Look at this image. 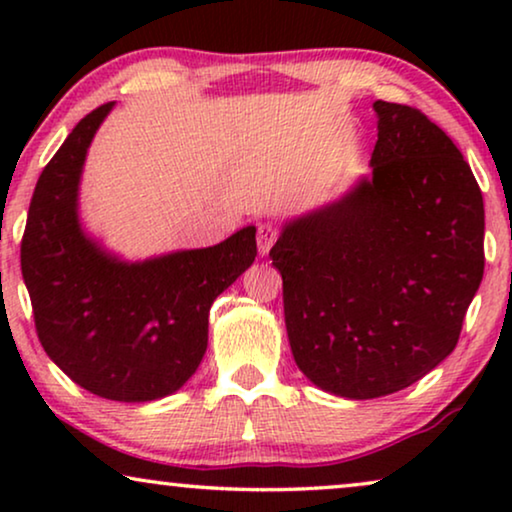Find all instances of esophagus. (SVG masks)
I'll return each mask as SVG.
<instances>
[{
	"instance_id": "34e87169",
	"label": "esophagus",
	"mask_w": 512,
	"mask_h": 512,
	"mask_svg": "<svg viewBox=\"0 0 512 512\" xmlns=\"http://www.w3.org/2000/svg\"><path fill=\"white\" fill-rule=\"evenodd\" d=\"M277 235H279V230H277V226H275V223H272V221L258 223V235H256L258 251H261V254H268L270 247H272V244H275V240H277Z\"/></svg>"
}]
</instances>
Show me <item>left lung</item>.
Masks as SVG:
<instances>
[{
  "mask_svg": "<svg viewBox=\"0 0 512 512\" xmlns=\"http://www.w3.org/2000/svg\"><path fill=\"white\" fill-rule=\"evenodd\" d=\"M373 107V174L270 249L298 368L356 401L450 356L485 272V205L461 151L419 109Z\"/></svg>",
  "mask_w": 512,
  "mask_h": 512,
  "instance_id": "1",
  "label": "left lung"
}]
</instances>
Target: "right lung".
<instances>
[{
  "mask_svg": "<svg viewBox=\"0 0 512 512\" xmlns=\"http://www.w3.org/2000/svg\"><path fill=\"white\" fill-rule=\"evenodd\" d=\"M114 102L83 116L44 167L20 242L41 347L90 394L142 403L198 370L209 307L256 258V228L216 247L123 263L83 235L76 195L93 135Z\"/></svg>",
  "mask_w": 512,
  "mask_h": 512,
  "instance_id": "1",
  "label": "right lung"
}]
</instances>
